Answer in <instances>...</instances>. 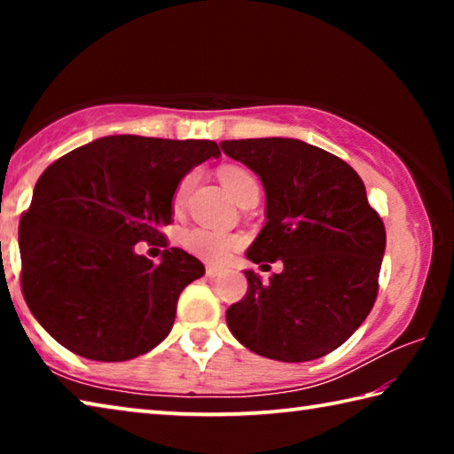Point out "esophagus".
<instances>
[{"instance_id": "34e87169", "label": "esophagus", "mask_w": 454, "mask_h": 454, "mask_svg": "<svg viewBox=\"0 0 454 454\" xmlns=\"http://www.w3.org/2000/svg\"><path fill=\"white\" fill-rule=\"evenodd\" d=\"M222 274V270L220 268H216V266H206V276H208L210 280H214V278H218V276Z\"/></svg>"}]
</instances>
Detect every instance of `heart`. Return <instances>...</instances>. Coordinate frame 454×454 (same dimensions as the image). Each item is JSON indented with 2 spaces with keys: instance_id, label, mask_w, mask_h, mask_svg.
I'll list each match as a JSON object with an SVG mask.
<instances>
[{
  "instance_id": "obj_1",
  "label": "heart",
  "mask_w": 454,
  "mask_h": 454,
  "mask_svg": "<svg viewBox=\"0 0 454 454\" xmlns=\"http://www.w3.org/2000/svg\"><path fill=\"white\" fill-rule=\"evenodd\" d=\"M220 180L224 184V188L230 196H232L238 204H242L244 200L260 194L258 180L254 174L244 170V168L238 166H226L220 170ZM192 184H194V174H186L178 182V186L174 190L172 196V206L174 210H180L184 202L192 190ZM182 246L186 248L192 256L208 264H224L226 260L234 254V252L242 246V238L238 234L222 232V230L206 228V226H196L190 228L182 234Z\"/></svg>"
}]
</instances>
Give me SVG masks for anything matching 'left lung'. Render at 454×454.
Wrapping results in <instances>:
<instances>
[{
    "mask_svg": "<svg viewBox=\"0 0 454 454\" xmlns=\"http://www.w3.org/2000/svg\"><path fill=\"white\" fill-rule=\"evenodd\" d=\"M254 170L266 190V226L246 252L254 264L282 260L264 284L226 310L246 348L282 363H306L347 342L379 294L387 232L360 176L334 153L292 137L220 144Z\"/></svg>",
    "mask_w": 454,
    "mask_h": 454,
    "instance_id": "8db88e82",
    "label": "left lung"
}]
</instances>
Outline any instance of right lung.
<instances>
[{
	"mask_svg": "<svg viewBox=\"0 0 454 454\" xmlns=\"http://www.w3.org/2000/svg\"><path fill=\"white\" fill-rule=\"evenodd\" d=\"M218 156L210 140L107 136L45 168L20 220L21 292L61 347L121 363L164 340L204 264L182 248L153 264L134 246L164 240L178 182Z\"/></svg>",
	"mask_w": 454,
	"mask_h": 454,
	"instance_id": "1",
	"label": "right lung"
}]
</instances>
